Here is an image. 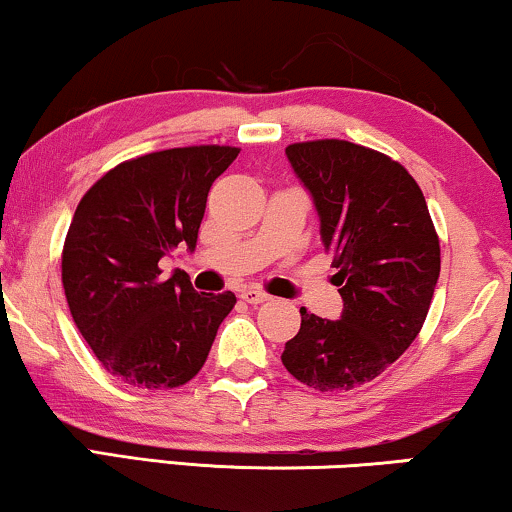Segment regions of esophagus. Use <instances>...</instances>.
<instances>
[{"mask_svg": "<svg viewBox=\"0 0 512 512\" xmlns=\"http://www.w3.org/2000/svg\"><path fill=\"white\" fill-rule=\"evenodd\" d=\"M240 298L247 300V303L258 305V303H265V300H268L270 296L261 289H254V286H244V289L240 291Z\"/></svg>", "mask_w": 512, "mask_h": 512, "instance_id": "esophagus-1", "label": "esophagus"}]
</instances>
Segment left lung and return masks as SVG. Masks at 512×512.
I'll use <instances>...</instances> for the list:
<instances>
[{
	"label": "left lung",
	"mask_w": 512,
	"mask_h": 512,
	"mask_svg": "<svg viewBox=\"0 0 512 512\" xmlns=\"http://www.w3.org/2000/svg\"><path fill=\"white\" fill-rule=\"evenodd\" d=\"M333 254L340 319L300 307L282 363L307 387L349 391L384 373L417 338L440 275V244L422 188L366 146L319 139L286 146Z\"/></svg>",
	"instance_id": "8db88e82"
}]
</instances>
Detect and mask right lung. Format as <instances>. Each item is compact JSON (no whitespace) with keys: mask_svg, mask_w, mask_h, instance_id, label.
Wrapping results in <instances>:
<instances>
[{"mask_svg":"<svg viewBox=\"0 0 512 512\" xmlns=\"http://www.w3.org/2000/svg\"><path fill=\"white\" fill-rule=\"evenodd\" d=\"M235 146H184L109 170L76 207L62 249V286L74 324L102 366L125 384L174 389L205 366L235 293H198L160 258L193 254L209 188Z\"/></svg>","mask_w":512,"mask_h":512,"instance_id":"1","label":"right lung"}]
</instances>
